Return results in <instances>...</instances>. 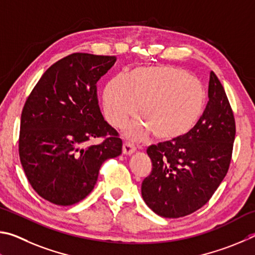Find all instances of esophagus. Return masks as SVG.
<instances>
[{"mask_svg": "<svg viewBox=\"0 0 255 255\" xmlns=\"http://www.w3.org/2000/svg\"><path fill=\"white\" fill-rule=\"evenodd\" d=\"M136 150L134 143H132L130 141H127L123 144V153L124 154H132Z\"/></svg>", "mask_w": 255, "mask_h": 255, "instance_id": "1", "label": "esophagus"}]
</instances>
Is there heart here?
I'll list each match as a JSON object with an SVG mask.
<instances>
[{
	"label": "heart",
	"mask_w": 255,
	"mask_h": 255,
	"mask_svg": "<svg viewBox=\"0 0 255 255\" xmlns=\"http://www.w3.org/2000/svg\"><path fill=\"white\" fill-rule=\"evenodd\" d=\"M139 106L137 107V104ZM206 91L197 78L173 66L137 67L116 75L103 92V114L115 128L134 115L140 122L130 134L151 132L159 141H175L193 130L203 115Z\"/></svg>",
	"instance_id": "b5f03b06"
}]
</instances>
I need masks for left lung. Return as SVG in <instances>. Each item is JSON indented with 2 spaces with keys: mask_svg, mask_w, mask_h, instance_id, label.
Listing matches in <instances>:
<instances>
[{
  "mask_svg": "<svg viewBox=\"0 0 255 255\" xmlns=\"http://www.w3.org/2000/svg\"><path fill=\"white\" fill-rule=\"evenodd\" d=\"M208 98L188 134L146 149L152 170L142 182V197L162 217H184L203 207L229 171L235 120L224 87L213 71Z\"/></svg>",
  "mask_w": 255,
  "mask_h": 255,
  "instance_id": "obj_1",
  "label": "left lung"
}]
</instances>
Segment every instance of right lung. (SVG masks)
Here are the masks:
<instances>
[{"label":"right lung","instance_id":"right-lung-1","mask_svg":"<svg viewBox=\"0 0 255 255\" xmlns=\"http://www.w3.org/2000/svg\"><path fill=\"white\" fill-rule=\"evenodd\" d=\"M115 56L76 52L44 71L21 114L19 155L35 193L69 206L95 186L102 163L122 153L118 131L103 118L96 84ZM102 137L100 145L84 148Z\"/></svg>","mask_w":255,"mask_h":255}]
</instances>
